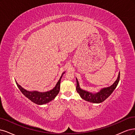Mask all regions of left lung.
Masks as SVG:
<instances>
[{"mask_svg": "<svg viewBox=\"0 0 135 135\" xmlns=\"http://www.w3.org/2000/svg\"><path fill=\"white\" fill-rule=\"evenodd\" d=\"M119 79L120 72L119 73V75L117 80L112 85L106 88H103L100 91L99 93H97L96 94H93L91 93L88 92V91L82 90L80 88L79 82H78V80L76 79V90L77 91V93L80 95L81 98L84 99L85 100L93 103H100L105 100L109 97L111 94L113 92V91L116 88L117 86L118 85Z\"/></svg>", "mask_w": 135, "mask_h": 135, "instance_id": "obj_1", "label": "left lung"}]
</instances>
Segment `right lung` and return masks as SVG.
<instances>
[{
	"instance_id": "1",
	"label": "right lung",
	"mask_w": 135,
	"mask_h": 135,
	"mask_svg": "<svg viewBox=\"0 0 135 135\" xmlns=\"http://www.w3.org/2000/svg\"><path fill=\"white\" fill-rule=\"evenodd\" d=\"M64 73L65 72H63L62 73L61 77H60V79L58 81L57 84H56L54 88L49 91H46V92L44 93L38 92V91H27L26 90L24 89L23 88H22L20 85L17 83V82H16L17 87H18L20 90L21 91V93H22L28 99H30V100L34 103L38 104V105H42V104H45L51 102L52 100H53L56 97V95L58 94L60 90V80H61L62 77Z\"/></svg>"
}]
</instances>
